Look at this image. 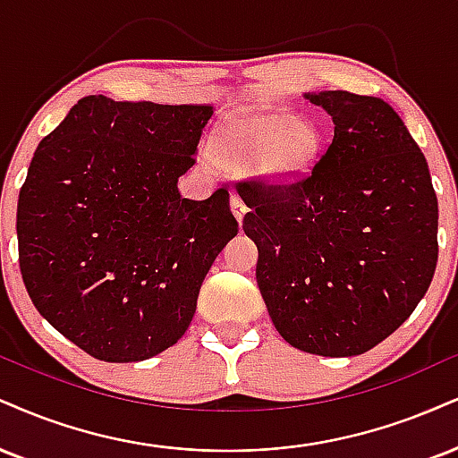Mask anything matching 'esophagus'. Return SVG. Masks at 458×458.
Segmentation results:
<instances>
[{
    "mask_svg": "<svg viewBox=\"0 0 458 458\" xmlns=\"http://www.w3.org/2000/svg\"><path fill=\"white\" fill-rule=\"evenodd\" d=\"M230 208H233L234 217L239 219V222H243V217H245V213H247V207H245L243 198H241L239 194H233V198H230Z\"/></svg>",
    "mask_w": 458,
    "mask_h": 458,
    "instance_id": "esophagus-1",
    "label": "esophagus"
}]
</instances>
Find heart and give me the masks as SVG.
Segmentation results:
<instances>
[{"instance_id": "obj_1", "label": "heart", "mask_w": 458, "mask_h": 458, "mask_svg": "<svg viewBox=\"0 0 458 458\" xmlns=\"http://www.w3.org/2000/svg\"><path fill=\"white\" fill-rule=\"evenodd\" d=\"M219 157L233 168H250L271 187L299 183L318 162L322 134L296 114L258 113L225 121L215 134Z\"/></svg>"}]
</instances>
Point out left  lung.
<instances>
[{"label": "left lung", "mask_w": 458, "mask_h": 458, "mask_svg": "<svg viewBox=\"0 0 458 458\" xmlns=\"http://www.w3.org/2000/svg\"><path fill=\"white\" fill-rule=\"evenodd\" d=\"M335 125L327 153L288 187L247 181L245 234L275 328L292 348L358 356L393 335L431 285L437 196L428 164L388 102L305 93Z\"/></svg>", "instance_id": "left-lung-1"}]
</instances>
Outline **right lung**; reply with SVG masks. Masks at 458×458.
Segmentation results:
<instances>
[{
    "label": "right lung",
    "mask_w": 458,
    "mask_h": 458,
    "mask_svg": "<svg viewBox=\"0 0 458 458\" xmlns=\"http://www.w3.org/2000/svg\"><path fill=\"white\" fill-rule=\"evenodd\" d=\"M211 104L87 96L38 145L16 207L30 299L104 362H139L185 335L208 268L239 233L230 196H181Z\"/></svg>",
    "instance_id": "obj_1"
}]
</instances>
